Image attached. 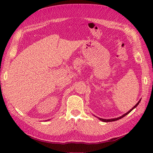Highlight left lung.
I'll list each match as a JSON object with an SVG mask.
<instances>
[{"instance_id":"obj_1","label":"left lung","mask_w":153,"mask_h":153,"mask_svg":"<svg viewBox=\"0 0 153 153\" xmlns=\"http://www.w3.org/2000/svg\"><path fill=\"white\" fill-rule=\"evenodd\" d=\"M141 99L139 100L138 101V102L136 104V105L133 107V108L131 109V110H129L128 112H127L126 114H123L122 116H120V117H118V118H112V119H103V118H99V117H97V118H98L100 121H102V122H114V121H116V120H120V119H121V118H122L123 117H124L125 116H126V115H128V114L129 113V112H131L133 110H134V108H135L137 106V105H139V102H141ZM95 116V115H94ZM97 117V116H96Z\"/></svg>"}]
</instances>
